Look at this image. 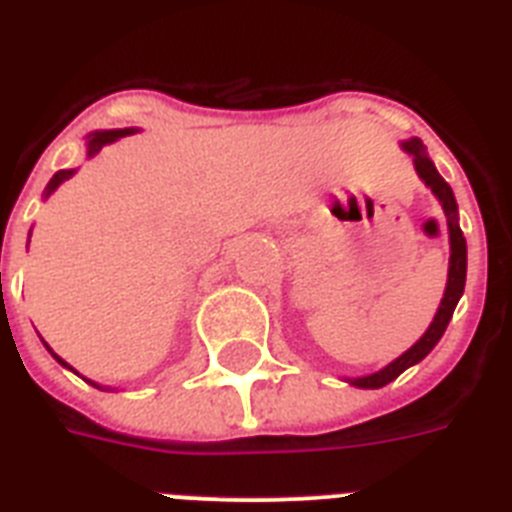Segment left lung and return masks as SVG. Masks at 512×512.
<instances>
[{"label": "left lung", "instance_id": "8db88e82", "mask_svg": "<svg viewBox=\"0 0 512 512\" xmlns=\"http://www.w3.org/2000/svg\"><path fill=\"white\" fill-rule=\"evenodd\" d=\"M406 154L412 156L414 170L420 175V180L428 185L433 196L438 199L441 209L446 215V225H449V276H446V289L444 297H441V305H438L436 316L430 321V327L425 329V335L414 342L412 348L401 353L396 361H390L388 366H382L380 372L364 374V377H345V382H350L353 388H366V390H377L382 385L393 382L401 372H406L409 366L420 364L422 358L428 356L430 350L436 348L438 340L444 337L449 321H452V313L460 303L462 292H465V276H468V244H465V236H462L460 228V212H457V199H454L452 188L446 183L444 177L438 175L436 164L430 162L428 151L422 146V140L409 138L401 143Z\"/></svg>", "mask_w": 512, "mask_h": 512}]
</instances>
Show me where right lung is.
I'll use <instances>...</instances> for the list:
<instances>
[{
  "label": "right lung",
  "mask_w": 512,
  "mask_h": 512,
  "mask_svg": "<svg viewBox=\"0 0 512 512\" xmlns=\"http://www.w3.org/2000/svg\"><path fill=\"white\" fill-rule=\"evenodd\" d=\"M132 132H138L135 130V127H124V130H100V132H90V135H87V159H92V156L95 154H100V148L103 146H111V143H116V140L119 138H124V135H132ZM76 170H60V172H55V175H52V180L50 183H47V188H44V199H47V196H52V193L58 191V185L60 183H66L68 177L74 175ZM28 239H31V233H28ZM44 342V340H42ZM44 348L50 350L52 353V358H55V361H58L60 366H66V369H71V372H74V366H68L66 361H63V358L58 356V353H55V350L50 348V345H47V342H44ZM79 374V372H76ZM84 380H87V377H84ZM92 385V388H98V390H111V388H106V385H98V382H92V380H87Z\"/></svg>",
  "instance_id": "1"
}]
</instances>
